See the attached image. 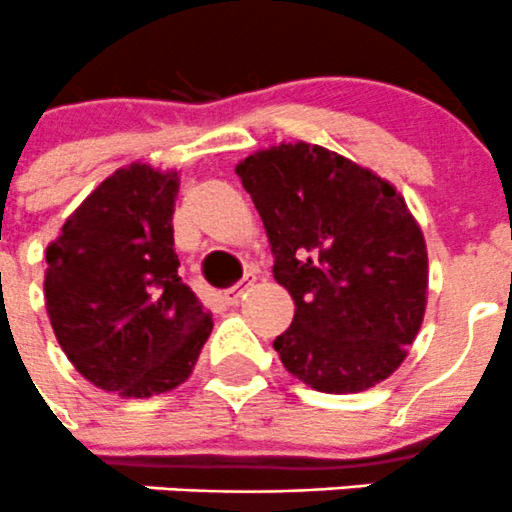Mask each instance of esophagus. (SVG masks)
<instances>
[{
    "label": "esophagus",
    "mask_w": 512,
    "mask_h": 512,
    "mask_svg": "<svg viewBox=\"0 0 512 512\" xmlns=\"http://www.w3.org/2000/svg\"><path fill=\"white\" fill-rule=\"evenodd\" d=\"M250 282H252V280H250V277H247L245 285H235V287H230V290L222 292V297H225L227 305H237V302L242 300V295H245V287L250 285Z\"/></svg>",
    "instance_id": "1"
}]
</instances>
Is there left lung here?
Listing matches in <instances>:
<instances>
[{
    "mask_svg": "<svg viewBox=\"0 0 512 512\" xmlns=\"http://www.w3.org/2000/svg\"><path fill=\"white\" fill-rule=\"evenodd\" d=\"M295 300L272 345L312 390L362 393L408 357L428 305V247L405 197L367 167L280 142L235 167Z\"/></svg>",
    "mask_w": 512,
    "mask_h": 512,
    "instance_id": "1",
    "label": "left lung"
}]
</instances>
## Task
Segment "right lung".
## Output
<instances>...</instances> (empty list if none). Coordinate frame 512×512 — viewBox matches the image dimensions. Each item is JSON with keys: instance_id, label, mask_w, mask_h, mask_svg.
<instances>
[{"instance_id": "add662e5", "label": "right lung", "mask_w": 512, "mask_h": 512, "mask_svg": "<svg viewBox=\"0 0 512 512\" xmlns=\"http://www.w3.org/2000/svg\"><path fill=\"white\" fill-rule=\"evenodd\" d=\"M177 190V170L119 167L44 252V302L59 347L84 380L122 398L182 385L212 332V312L177 275Z\"/></svg>"}]
</instances>
